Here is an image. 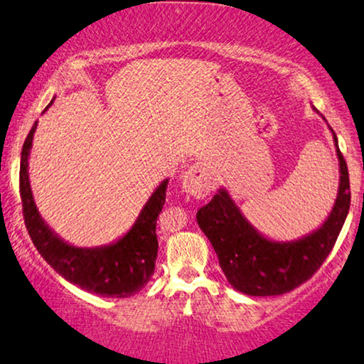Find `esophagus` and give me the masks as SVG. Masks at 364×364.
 Masks as SVG:
<instances>
[{
	"label": "esophagus",
	"instance_id": "obj_1",
	"mask_svg": "<svg viewBox=\"0 0 364 364\" xmlns=\"http://www.w3.org/2000/svg\"><path fill=\"white\" fill-rule=\"evenodd\" d=\"M183 191L195 198H205L214 188V174L205 162H196L181 178Z\"/></svg>",
	"mask_w": 364,
	"mask_h": 364
}]
</instances>
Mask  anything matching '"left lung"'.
<instances>
[{"label":"left lung","instance_id":"8db88e82","mask_svg":"<svg viewBox=\"0 0 364 364\" xmlns=\"http://www.w3.org/2000/svg\"><path fill=\"white\" fill-rule=\"evenodd\" d=\"M332 129V128H330ZM339 159V191L318 229L292 241L263 236L243 215L225 188L196 212V223L214 246L228 282L248 296H279L301 286L332 252L350 205L348 164L332 129Z\"/></svg>","mask_w":364,"mask_h":364}]
</instances>
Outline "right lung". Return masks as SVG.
Returning <instances> with one entry per match:
<instances>
[{
	"label": "right lung",
	"mask_w": 364,
	"mask_h": 364,
	"mask_svg": "<svg viewBox=\"0 0 364 364\" xmlns=\"http://www.w3.org/2000/svg\"><path fill=\"white\" fill-rule=\"evenodd\" d=\"M53 101L44 111L49 109ZM37 128V121L28 132L20 159V196L23 219L31 240L41 257L66 281L107 298H128L136 294L152 277L157 258V217L166 203L169 179L159 185L149 196L132 229L109 245L82 248L61 240L46 224L32 195L28 179V156Z\"/></svg>",
	"instance_id": "1"
}]
</instances>
